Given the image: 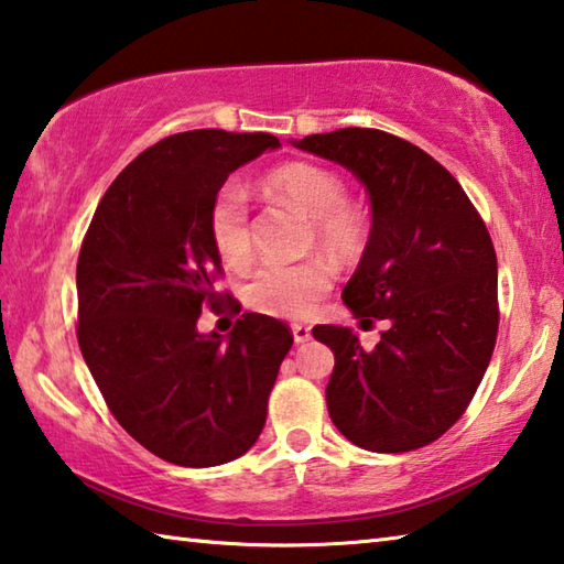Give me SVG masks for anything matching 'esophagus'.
I'll list each match as a JSON object with an SVG mask.
<instances>
[{
    "mask_svg": "<svg viewBox=\"0 0 564 564\" xmlns=\"http://www.w3.org/2000/svg\"><path fill=\"white\" fill-rule=\"evenodd\" d=\"M291 330H293V340L295 343H308L311 340V327L308 325H303V323H295L293 327H291Z\"/></svg>",
    "mask_w": 564,
    "mask_h": 564,
    "instance_id": "1",
    "label": "esophagus"
}]
</instances>
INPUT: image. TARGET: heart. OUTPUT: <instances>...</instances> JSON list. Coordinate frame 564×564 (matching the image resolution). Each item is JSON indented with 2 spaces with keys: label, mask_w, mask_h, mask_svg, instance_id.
<instances>
[{
  "label": "heart",
  "mask_w": 564,
  "mask_h": 564,
  "mask_svg": "<svg viewBox=\"0 0 564 564\" xmlns=\"http://www.w3.org/2000/svg\"><path fill=\"white\" fill-rule=\"evenodd\" d=\"M269 189L293 204L313 219V231L321 247L333 259H352L362 251L367 231L360 214L347 207V192L340 177L308 162L271 172ZM209 234L214 249L231 265H243L251 259L249 204L239 184L227 182L214 194L209 207ZM330 275L321 261L299 265L271 263L249 281L243 299L249 308L275 317H305L323 299Z\"/></svg>",
  "instance_id": "b5f03b06"
}]
</instances>
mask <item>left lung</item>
Wrapping results in <instances>:
<instances>
[{
	"mask_svg": "<svg viewBox=\"0 0 564 564\" xmlns=\"http://www.w3.org/2000/svg\"><path fill=\"white\" fill-rule=\"evenodd\" d=\"M291 145L350 170L370 194V239L343 303L389 327L375 350L352 327H313L335 355L333 424L377 454L432 444L466 412L494 355L498 261L486 224L452 172L389 132L340 128Z\"/></svg>",
	"mask_w": 564,
	"mask_h": 564,
	"instance_id": "obj_1",
	"label": "left lung"
}]
</instances>
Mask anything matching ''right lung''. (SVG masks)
I'll list each match as a JSON object with an SVG mask.
<instances>
[{
	"label": "right lung",
	"instance_id": "add662e5",
	"mask_svg": "<svg viewBox=\"0 0 564 564\" xmlns=\"http://www.w3.org/2000/svg\"><path fill=\"white\" fill-rule=\"evenodd\" d=\"M275 148L269 132L227 130L155 142L110 184L80 247V352L118 424L170 464L207 468L247 454L293 345L289 327L261 313H243L227 337L197 327L221 301L214 194Z\"/></svg>",
	"mask_w": 564,
	"mask_h": 564
}]
</instances>
